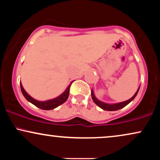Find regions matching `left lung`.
Listing matches in <instances>:
<instances>
[{"label": "left lung", "instance_id": "left-lung-1", "mask_svg": "<svg viewBox=\"0 0 160 160\" xmlns=\"http://www.w3.org/2000/svg\"><path fill=\"white\" fill-rule=\"evenodd\" d=\"M139 89H138V91L135 92V94L133 95L132 97L131 98L128 99V100L126 101V102H121V103H118V104H106V103H104V102H100V101H98V99L95 97L94 95V93H93L92 90L91 92V95H92V100L94 101V102L95 104H97V105L98 106V107H100L102 109L104 110V111H117V110H120L121 108H124L125 106H126L128 103H130V102H132V101L133 100L134 98H135V96H136L137 94H138V92Z\"/></svg>", "mask_w": 160, "mask_h": 160}]
</instances>
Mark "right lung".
<instances>
[{"instance_id":"1","label":"right lung","mask_w":160,"mask_h":160,"mask_svg":"<svg viewBox=\"0 0 160 160\" xmlns=\"http://www.w3.org/2000/svg\"><path fill=\"white\" fill-rule=\"evenodd\" d=\"M71 84H72V82H71V83L68 86L66 90L61 95H59V96L57 97L56 98L51 99V100H48V101H45V102H39V101H37L35 99L33 98L32 97H31L30 95L28 94L25 91V89H23L21 83H20V87H21L22 92L24 97H25L28 102H30L31 103L34 104V105L37 106L38 108H40V109L49 111V110L54 109V108H57L58 106L61 105V104H63L64 102H66V100H67L68 98L70 87H71Z\"/></svg>"}]
</instances>
